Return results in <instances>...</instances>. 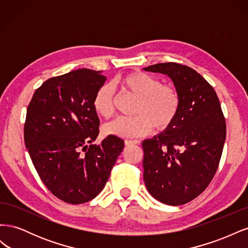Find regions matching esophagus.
<instances>
[{
    "instance_id": "esophagus-1",
    "label": "esophagus",
    "mask_w": 248,
    "mask_h": 248,
    "mask_svg": "<svg viewBox=\"0 0 248 248\" xmlns=\"http://www.w3.org/2000/svg\"><path fill=\"white\" fill-rule=\"evenodd\" d=\"M140 140H125V145L126 146H132V145H139Z\"/></svg>"
}]
</instances>
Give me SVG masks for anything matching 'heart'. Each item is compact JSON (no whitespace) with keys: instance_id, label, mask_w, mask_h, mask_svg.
Wrapping results in <instances>:
<instances>
[{"instance_id":"b5f03b06","label":"heart","mask_w":248,"mask_h":248,"mask_svg":"<svg viewBox=\"0 0 248 248\" xmlns=\"http://www.w3.org/2000/svg\"><path fill=\"white\" fill-rule=\"evenodd\" d=\"M115 85L138 100L133 117L118 118L104 127L110 136L120 138L144 137L154 128L164 130L175 121L180 109V95L171 85L142 71H131L116 78ZM93 108L99 116L108 119L115 114V91L110 85H102L93 98Z\"/></svg>"}]
</instances>
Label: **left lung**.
Returning <instances> with one entry per match:
<instances>
[{
    "instance_id": "obj_1",
    "label": "left lung",
    "mask_w": 248,
    "mask_h": 248,
    "mask_svg": "<svg viewBox=\"0 0 248 248\" xmlns=\"http://www.w3.org/2000/svg\"><path fill=\"white\" fill-rule=\"evenodd\" d=\"M144 70L167 74L180 95L175 121L141 142L144 181L157 201L184 205L200 196L215 175L226 140V119L213 87L190 67L169 62Z\"/></svg>"
}]
</instances>
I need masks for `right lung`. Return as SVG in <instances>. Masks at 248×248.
Returning a JSON list of instances; mask_svg holds the SVG:
<instances>
[{
	"label": "right lung",
	"mask_w": 248,
	"mask_h": 248,
	"mask_svg": "<svg viewBox=\"0 0 248 248\" xmlns=\"http://www.w3.org/2000/svg\"><path fill=\"white\" fill-rule=\"evenodd\" d=\"M106 79L101 71L86 68L51 78L36 90L27 109L30 157L48 190L68 204L98 196L124 148L116 136L92 144L100 124L93 98Z\"/></svg>",
	"instance_id": "1"
}]
</instances>
